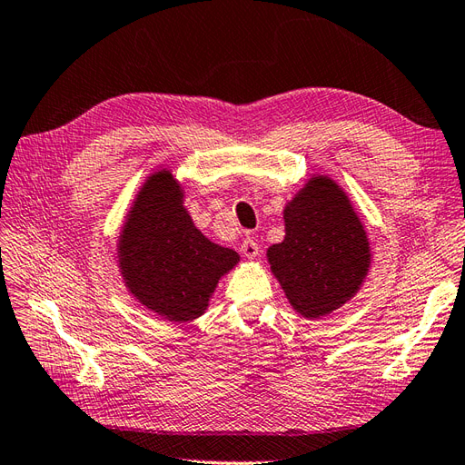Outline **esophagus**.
Instances as JSON below:
<instances>
[{
	"instance_id": "1",
	"label": "esophagus",
	"mask_w": 465,
	"mask_h": 465,
	"mask_svg": "<svg viewBox=\"0 0 465 465\" xmlns=\"http://www.w3.org/2000/svg\"><path fill=\"white\" fill-rule=\"evenodd\" d=\"M242 253L247 259H255L259 255V245H257V242L253 240V237H245L243 243H242Z\"/></svg>"
}]
</instances>
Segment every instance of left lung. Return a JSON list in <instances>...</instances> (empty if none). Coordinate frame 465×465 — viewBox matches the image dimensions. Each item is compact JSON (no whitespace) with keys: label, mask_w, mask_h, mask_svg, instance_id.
I'll return each instance as SVG.
<instances>
[{"label":"left lung","mask_w":465,"mask_h":465,"mask_svg":"<svg viewBox=\"0 0 465 465\" xmlns=\"http://www.w3.org/2000/svg\"><path fill=\"white\" fill-rule=\"evenodd\" d=\"M286 237L269 262L298 313L322 317L361 288L370 267L366 232L335 181L313 177L284 208Z\"/></svg>","instance_id":"1"}]
</instances>
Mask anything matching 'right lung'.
Returning a JSON list of instances; mask_svg holds the SVG:
<instances>
[{
    "instance_id": "obj_1",
    "label": "right lung",
    "mask_w": 465,
    "mask_h": 465,
    "mask_svg": "<svg viewBox=\"0 0 465 465\" xmlns=\"http://www.w3.org/2000/svg\"><path fill=\"white\" fill-rule=\"evenodd\" d=\"M169 171L143 184L118 243L123 276L145 308L169 322L201 315L220 276L240 261L233 249L212 243L183 208Z\"/></svg>"
}]
</instances>
